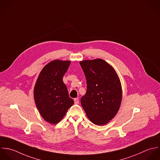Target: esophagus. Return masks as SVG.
Returning <instances> with one entry per match:
<instances>
[{
    "instance_id": "34e87169",
    "label": "esophagus",
    "mask_w": 160,
    "mask_h": 160,
    "mask_svg": "<svg viewBox=\"0 0 160 160\" xmlns=\"http://www.w3.org/2000/svg\"><path fill=\"white\" fill-rule=\"evenodd\" d=\"M74 102L75 104H78L79 103V100H78V98H74Z\"/></svg>"
}]
</instances>
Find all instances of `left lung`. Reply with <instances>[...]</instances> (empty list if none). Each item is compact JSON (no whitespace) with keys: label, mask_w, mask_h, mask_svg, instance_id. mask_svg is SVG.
Instances as JSON below:
<instances>
[{"label":"left lung","mask_w":160,"mask_h":160,"mask_svg":"<svg viewBox=\"0 0 160 160\" xmlns=\"http://www.w3.org/2000/svg\"><path fill=\"white\" fill-rule=\"evenodd\" d=\"M87 80L81 104L95 125H104L117 115L122 100L120 78L114 68L101 58L80 62Z\"/></svg>","instance_id":"1"}]
</instances>
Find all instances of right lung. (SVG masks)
<instances>
[{
	"label": "right lung",
	"instance_id": "right-lung-1",
	"mask_svg": "<svg viewBox=\"0 0 160 160\" xmlns=\"http://www.w3.org/2000/svg\"><path fill=\"white\" fill-rule=\"evenodd\" d=\"M71 62L54 60L41 70L36 81L33 97L42 117L50 124L59 123L73 103L63 77Z\"/></svg>",
	"mask_w": 160,
	"mask_h": 160
}]
</instances>
